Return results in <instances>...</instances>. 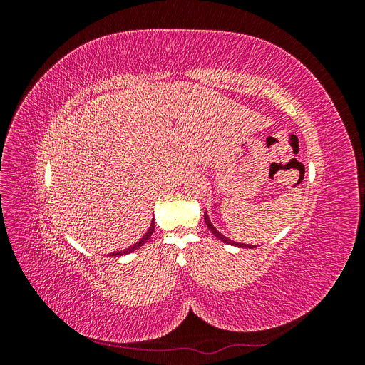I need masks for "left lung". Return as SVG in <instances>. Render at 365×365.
<instances>
[{
    "label": "left lung",
    "instance_id": "obj_1",
    "mask_svg": "<svg viewBox=\"0 0 365 365\" xmlns=\"http://www.w3.org/2000/svg\"><path fill=\"white\" fill-rule=\"evenodd\" d=\"M204 220H205V224H207V227H208V230L212 231V233L219 239V240H222V242H225V244H228V245H233V247H239V248H256V245H250V244H240V242H235V240H231V239H228V237H225L222 233H219L217 231V228L212 224V220H210V217H208V215H207V212L204 213Z\"/></svg>",
    "mask_w": 365,
    "mask_h": 365
}]
</instances>
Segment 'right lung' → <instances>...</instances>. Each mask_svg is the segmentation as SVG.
Segmentation results:
<instances>
[{
    "label": "right lung",
    "instance_id": "right-lung-1",
    "mask_svg": "<svg viewBox=\"0 0 365 365\" xmlns=\"http://www.w3.org/2000/svg\"><path fill=\"white\" fill-rule=\"evenodd\" d=\"M153 230H155V219H152V222H150V227H149V230L146 231L145 233V236H143L138 242H135L134 245H130V247H128L126 250H123V251H114V252H111L109 254V256H114V257H118V256H125V254H129V252H132V251H135V250H138L141 245H145L146 242L150 239V236H152V233H153Z\"/></svg>",
    "mask_w": 365,
    "mask_h": 365
}]
</instances>
